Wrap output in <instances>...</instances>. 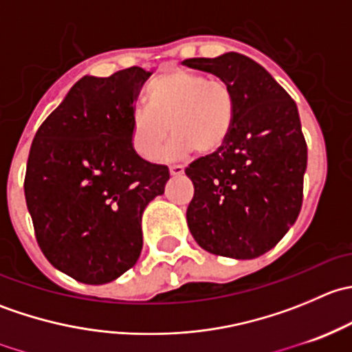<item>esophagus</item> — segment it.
Listing matches in <instances>:
<instances>
[{
    "label": "esophagus",
    "mask_w": 352,
    "mask_h": 352,
    "mask_svg": "<svg viewBox=\"0 0 352 352\" xmlns=\"http://www.w3.org/2000/svg\"><path fill=\"white\" fill-rule=\"evenodd\" d=\"M184 166L182 165H172L170 166V175H182Z\"/></svg>",
    "instance_id": "34e87169"
}]
</instances>
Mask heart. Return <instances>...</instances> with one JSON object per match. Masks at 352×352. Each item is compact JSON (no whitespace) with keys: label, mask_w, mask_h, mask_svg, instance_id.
Returning a JSON list of instances; mask_svg holds the SVG:
<instances>
[{"label":"heart","mask_w":352,"mask_h":352,"mask_svg":"<svg viewBox=\"0 0 352 352\" xmlns=\"http://www.w3.org/2000/svg\"><path fill=\"white\" fill-rule=\"evenodd\" d=\"M146 107L131 119V144L144 160H155L170 134L166 158L190 150L212 153L230 136L235 119L232 88L221 78L184 69L160 74L146 88Z\"/></svg>","instance_id":"obj_1"}]
</instances>
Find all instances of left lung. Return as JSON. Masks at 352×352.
Wrapping results in <instances>:
<instances>
[{
    "label": "left lung",
    "mask_w": 352,
    "mask_h": 352,
    "mask_svg": "<svg viewBox=\"0 0 352 352\" xmlns=\"http://www.w3.org/2000/svg\"><path fill=\"white\" fill-rule=\"evenodd\" d=\"M184 65L221 78L235 100L228 140L186 168L194 184L187 225L209 254L255 258L286 235L303 202L307 141L296 104L264 67L239 52Z\"/></svg>",
    "instance_id": "8db88e82"
}]
</instances>
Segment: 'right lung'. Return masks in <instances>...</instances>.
<instances>
[{
	"label": "right lung",
	"mask_w": 352,
	"mask_h": 352,
	"mask_svg": "<svg viewBox=\"0 0 352 352\" xmlns=\"http://www.w3.org/2000/svg\"><path fill=\"white\" fill-rule=\"evenodd\" d=\"M150 76L138 66L83 76L32 141L23 189L35 239L56 269L85 285L136 264L141 216L170 179L131 144L134 102Z\"/></svg>",
	"instance_id": "1"
}]
</instances>
